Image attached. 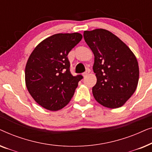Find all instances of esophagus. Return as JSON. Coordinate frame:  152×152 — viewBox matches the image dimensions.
Here are the masks:
<instances>
[{
  "instance_id": "esophagus-1",
  "label": "esophagus",
  "mask_w": 152,
  "mask_h": 152,
  "mask_svg": "<svg viewBox=\"0 0 152 152\" xmlns=\"http://www.w3.org/2000/svg\"><path fill=\"white\" fill-rule=\"evenodd\" d=\"M89 72H90V70H87L86 72H84V73H83V75H82L83 77H86V76H87V75H88Z\"/></svg>"
}]
</instances>
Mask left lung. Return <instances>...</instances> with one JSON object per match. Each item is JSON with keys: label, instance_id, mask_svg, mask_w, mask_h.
<instances>
[{"label": "left lung", "instance_id": "8db88e82", "mask_svg": "<svg viewBox=\"0 0 152 152\" xmlns=\"http://www.w3.org/2000/svg\"><path fill=\"white\" fill-rule=\"evenodd\" d=\"M84 38L95 57L93 69L97 82L92 91L95 100L109 109L122 107L138 86L136 56L121 39L104 29L84 31Z\"/></svg>", "mask_w": 152, "mask_h": 152}]
</instances>
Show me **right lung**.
<instances>
[{"label":"right lung","mask_w":152,"mask_h":152,"mask_svg":"<svg viewBox=\"0 0 152 152\" xmlns=\"http://www.w3.org/2000/svg\"><path fill=\"white\" fill-rule=\"evenodd\" d=\"M82 39L77 32L52 35L30 54L25 70L26 85L34 101L44 109L59 111L73 96L83 77L72 75L67 56Z\"/></svg>","instance_id":"add662e5"}]
</instances>
